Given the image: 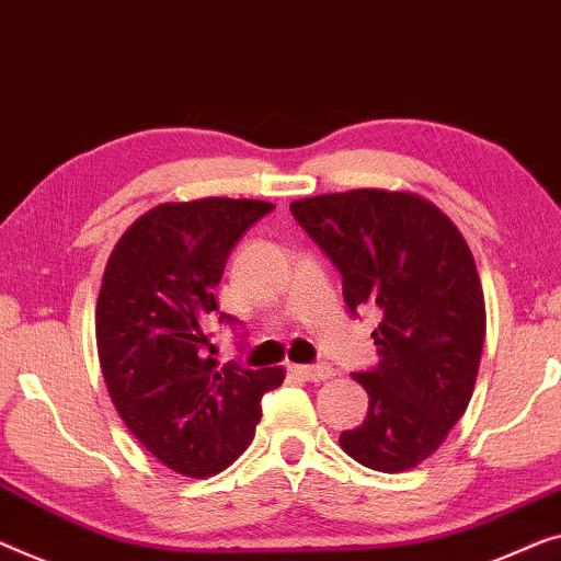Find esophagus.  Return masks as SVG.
Returning a JSON list of instances; mask_svg holds the SVG:
<instances>
[{
    "instance_id": "1",
    "label": "esophagus",
    "mask_w": 561,
    "mask_h": 561,
    "mask_svg": "<svg viewBox=\"0 0 561 561\" xmlns=\"http://www.w3.org/2000/svg\"><path fill=\"white\" fill-rule=\"evenodd\" d=\"M291 373L299 375L302 380L309 382H320V380H330L334 375V367L332 365H291Z\"/></svg>"
}]
</instances>
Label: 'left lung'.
<instances>
[{
  "label": "left lung",
  "mask_w": 561,
  "mask_h": 561,
  "mask_svg": "<svg viewBox=\"0 0 561 561\" xmlns=\"http://www.w3.org/2000/svg\"><path fill=\"white\" fill-rule=\"evenodd\" d=\"M289 208L340 270L350 314H380L378 363L353 373L367 415L340 446L375 471H408L446 440L479 375L486 307L471 249L438 206L403 191L357 188Z\"/></svg>",
  "instance_id": "left-lung-1"
}]
</instances>
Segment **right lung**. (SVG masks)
Wrapping results in <instances>:
<instances>
[{"mask_svg":"<svg viewBox=\"0 0 561 561\" xmlns=\"http://www.w3.org/2000/svg\"><path fill=\"white\" fill-rule=\"evenodd\" d=\"M274 204L198 198L161 204L107 259L95 309L98 357L115 411L148 454L175 473H219L254 438L262 396L282 367L249 370L206 355L214 289L231 249Z\"/></svg>","mask_w":561,"mask_h":561,"instance_id":"1","label":"right lung"}]
</instances>
